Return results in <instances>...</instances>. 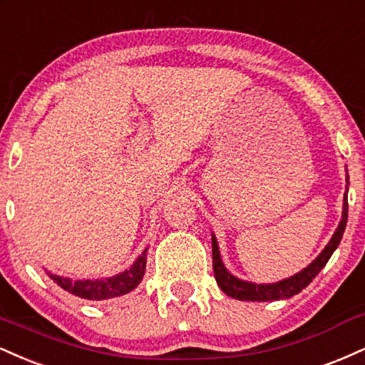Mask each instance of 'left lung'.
Here are the masks:
<instances>
[{
  "instance_id": "left-lung-1",
  "label": "left lung",
  "mask_w": 365,
  "mask_h": 365,
  "mask_svg": "<svg viewBox=\"0 0 365 365\" xmlns=\"http://www.w3.org/2000/svg\"><path fill=\"white\" fill-rule=\"evenodd\" d=\"M346 191H349V175H346ZM346 218H349V203H346V192L344 196V212H341V220L338 224V229L329 239L321 255L316 258L307 268L302 272L295 273L294 277L285 278V280L277 282V284H252V282L241 280V278L234 277L222 263L220 251H218V244L215 235L212 234V252H213V273H215V280L222 292L230 295L232 299H239V301H252V302H267V301H280V299H289L292 295L299 294L302 289L314 280V277L323 269L328 259L340 244L341 237H344Z\"/></svg>"
}]
</instances>
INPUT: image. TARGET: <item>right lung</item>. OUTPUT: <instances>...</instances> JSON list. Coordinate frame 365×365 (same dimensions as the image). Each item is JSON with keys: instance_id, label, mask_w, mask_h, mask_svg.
Segmentation results:
<instances>
[{"instance_id": "obj_1", "label": "right lung", "mask_w": 365, "mask_h": 365, "mask_svg": "<svg viewBox=\"0 0 365 365\" xmlns=\"http://www.w3.org/2000/svg\"><path fill=\"white\" fill-rule=\"evenodd\" d=\"M145 268H147V250L141 252V256L130 268L124 269L123 273H118L110 278H97V280H71V278L59 277L49 273L61 289L66 290L76 297L87 299V301H106V299L119 297L131 292L135 287L143 280Z\"/></svg>"}]
</instances>
